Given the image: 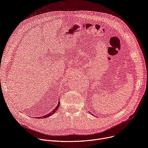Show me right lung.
Listing matches in <instances>:
<instances>
[{
    "mask_svg": "<svg viewBox=\"0 0 148 148\" xmlns=\"http://www.w3.org/2000/svg\"><path fill=\"white\" fill-rule=\"evenodd\" d=\"M58 101H59V100H58ZM59 105H60V101L58 102V105H57V106L51 112H50L49 114H47V115H44V116H40V117H37V118L38 119H42V118H47V117H49V116H51V115H53V114H54L56 112V111L57 110V109L58 108V107H59Z\"/></svg>",
    "mask_w": 148,
    "mask_h": 148,
    "instance_id": "right-lung-1",
    "label": "right lung"
}]
</instances>
